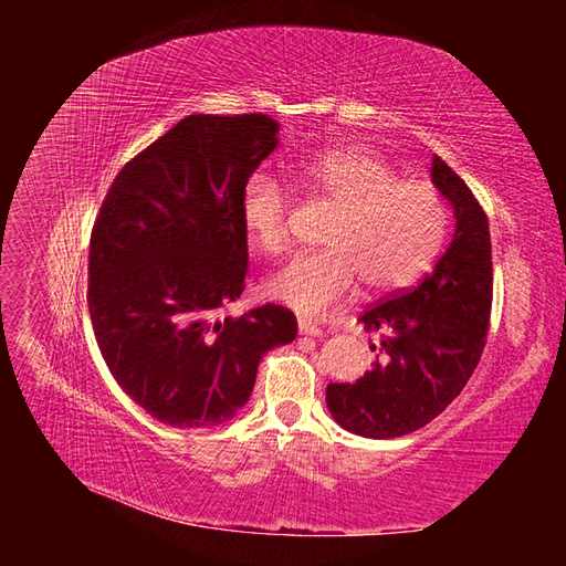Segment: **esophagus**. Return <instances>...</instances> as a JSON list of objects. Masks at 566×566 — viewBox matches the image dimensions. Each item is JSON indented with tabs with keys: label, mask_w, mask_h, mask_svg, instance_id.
Instances as JSON below:
<instances>
[{
	"label": "esophagus",
	"mask_w": 566,
	"mask_h": 566,
	"mask_svg": "<svg viewBox=\"0 0 566 566\" xmlns=\"http://www.w3.org/2000/svg\"><path fill=\"white\" fill-rule=\"evenodd\" d=\"M297 328H300L302 335H314V337H316V335H323L321 325H316V323H312V321H306V318H300Z\"/></svg>",
	"instance_id": "esophagus-1"
}]
</instances>
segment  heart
<instances>
[{"label":"heart","mask_w":566,"mask_h":566,"mask_svg":"<svg viewBox=\"0 0 566 566\" xmlns=\"http://www.w3.org/2000/svg\"><path fill=\"white\" fill-rule=\"evenodd\" d=\"M304 179L337 205L321 252L300 254L266 281V295L302 316L347 300L358 281L387 295L418 281L447 241L449 210L434 186L399 179L382 158L361 148L331 150L304 167ZM290 188L266 169L243 186L241 221L252 243L281 254L290 243Z\"/></svg>","instance_id":"b5f03b06"}]
</instances>
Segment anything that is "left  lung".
Returning a JSON list of instances; mask_svg holds the SVG:
<instances>
[{"label":"left lung","instance_id":"8db88e82","mask_svg":"<svg viewBox=\"0 0 566 566\" xmlns=\"http://www.w3.org/2000/svg\"><path fill=\"white\" fill-rule=\"evenodd\" d=\"M432 181L455 212L449 250L418 285L358 316L366 333L380 335L370 347L378 361L354 385L325 389L333 418L358 437L394 439L434 420L468 385L486 347L493 300L489 219L441 158H434Z\"/></svg>","mask_w":566,"mask_h":566}]
</instances>
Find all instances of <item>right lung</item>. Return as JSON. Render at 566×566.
I'll return each mask as SVG.
<instances>
[{
	"mask_svg": "<svg viewBox=\"0 0 566 566\" xmlns=\"http://www.w3.org/2000/svg\"><path fill=\"white\" fill-rule=\"evenodd\" d=\"M276 134L260 113L188 115L119 169L101 202L90 238L94 335L115 382L165 424L231 420L262 356L297 335L281 304L224 316L248 273L243 186Z\"/></svg>",
	"mask_w": 566,
	"mask_h": 566,
	"instance_id": "obj_1",
	"label": "right lung"
}]
</instances>
